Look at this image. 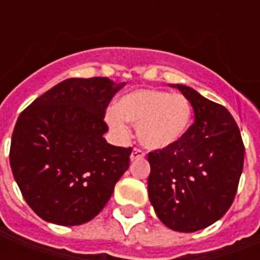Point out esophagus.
Wrapping results in <instances>:
<instances>
[{"label": "esophagus", "mask_w": 260, "mask_h": 260, "mask_svg": "<svg viewBox=\"0 0 260 260\" xmlns=\"http://www.w3.org/2000/svg\"><path fill=\"white\" fill-rule=\"evenodd\" d=\"M145 157V152L139 149V147H135L132 153H131V160H138V158H142Z\"/></svg>", "instance_id": "obj_1"}]
</instances>
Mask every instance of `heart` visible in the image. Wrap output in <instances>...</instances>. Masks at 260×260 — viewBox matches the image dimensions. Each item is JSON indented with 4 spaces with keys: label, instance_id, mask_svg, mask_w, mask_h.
I'll return each mask as SVG.
<instances>
[{
    "label": "heart",
    "instance_id": "1",
    "mask_svg": "<svg viewBox=\"0 0 260 260\" xmlns=\"http://www.w3.org/2000/svg\"><path fill=\"white\" fill-rule=\"evenodd\" d=\"M192 107L184 94L136 89L126 93L106 111L108 125L119 135L128 134V124L136 125L139 141L149 149L175 145L189 128Z\"/></svg>",
    "mask_w": 260,
    "mask_h": 260
}]
</instances>
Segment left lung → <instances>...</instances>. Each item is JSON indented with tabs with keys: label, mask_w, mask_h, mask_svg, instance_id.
<instances>
[{
	"label": "left lung",
	"mask_w": 260,
	"mask_h": 260,
	"mask_svg": "<svg viewBox=\"0 0 260 260\" xmlns=\"http://www.w3.org/2000/svg\"><path fill=\"white\" fill-rule=\"evenodd\" d=\"M195 122L175 145L147 154L149 199L169 229L193 233L221 218L234 202L245 146L238 125L221 104L185 85Z\"/></svg>",
	"instance_id": "1"
}]
</instances>
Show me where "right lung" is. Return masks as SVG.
<instances>
[{"label":"right lung","instance_id":"obj_1","mask_svg":"<svg viewBox=\"0 0 260 260\" xmlns=\"http://www.w3.org/2000/svg\"><path fill=\"white\" fill-rule=\"evenodd\" d=\"M125 83L71 78L37 97L16 121L9 163L26 203L39 217L79 225L106 206L129 167L132 147L113 146L106 110Z\"/></svg>","mask_w":260,"mask_h":260}]
</instances>
